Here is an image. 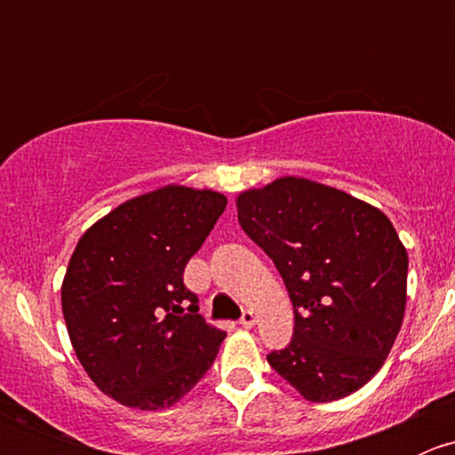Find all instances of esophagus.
I'll use <instances>...</instances> for the list:
<instances>
[{"mask_svg":"<svg viewBox=\"0 0 455 455\" xmlns=\"http://www.w3.org/2000/svg\"><path fill=\"white\" fill-rule=\"evenodd\" d=\"M240 323H242V328H253V325L257 323V315L253 313V310H244Z\"/></svg>","mask_w":455,"mask_h":455,"instance_id":"obj_1","label":"esophagus"}]
</instances>
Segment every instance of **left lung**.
<instances>
[{"instance_id": "8db88e82", "label": "left lung", "mask_w": 455, "mask_h": 455, "mask_svg": "<svg viewBox=\"0 0 455 455\" xmlns=\"http://www.w3.org/2000/svg\"><path fill=\"white\" fill-rule=\"evenodd\" d=\"M235 206L295 310L292 341L270 352V368L310 403L350 396L385 363L405 316L396 228L368 202L299 176L242 191Z\"/></svg>"}]
</instances>
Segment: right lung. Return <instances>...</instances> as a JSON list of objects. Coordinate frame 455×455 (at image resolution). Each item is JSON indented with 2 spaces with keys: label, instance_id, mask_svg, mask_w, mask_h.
Wrapping results in <instances>:
<instances>
[{
  "label": "right lung",
  "instance_id": "add662e5",
  "mask_svg": "<svg viewBox=\"0 0 455 455\" xmlns=\"http://www.w3.org/2000/svg\"><path fill=\"white\" fill-rule=\"evenodd\" d=\"M227 198L164 185L123 202L81 235L61 283L76 359L134 410H164L209 371L227 332L204 323L182 273Z\"/></svg>",
  "mask_w": 455,
  "mask_h": 455
}]
</instances>
